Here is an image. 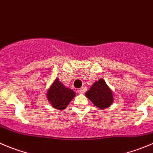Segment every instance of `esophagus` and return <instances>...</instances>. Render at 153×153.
Instances as JSON below:
<instances>
[{
  "instance_id": "34e87169",
  "label": "esophagus",
  "mask_w": 153,
  "mask_h": 153,
  "mask_svg": "<svg viewBox=\"0 0 153 153\" xmlns=\"http://www.w3.org/2000/svg\"><path fill=\"white\" fill-rule=\"evenodd\" d=\"M85 91H86V88H85V87H84V88H80V89L78 90V94H85Z\"/></svg>"
}]
</instances>
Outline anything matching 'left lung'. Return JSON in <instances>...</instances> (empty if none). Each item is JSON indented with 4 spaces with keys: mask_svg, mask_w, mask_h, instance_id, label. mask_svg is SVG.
Instances as JSON below:
<instances>
[{
    "mask_svg": "<svg viewBox=\"0 0 153 153\" xmlns=\"http://www.w3.org/2000/svg\"><path fill=\"white\" fill-rule=\"evenodd\" d=\"M85 96L101 109L109 108L114 100L113 92L102 78H99L93 84L91 88L85 93Z\"/></svg>",
    "mask_w": 153,
    "mask_h": 153,
    "instance_id": "8db88e82",
    "label": "left lung"
}]
</instances>
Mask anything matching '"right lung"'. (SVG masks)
Instances as JSON below:
<instances>
[{
  "mask_svg": "<svg viewBox=\"0 0 153 153\" xmlns=\"http://www.w3.org/2000/svg\"><path fill=\"white\" fill-rule=\"evenodd\" d=\"M46 97L53 108L63 110L75 97V93L72 89L66 88L59 81V78H56L48 88Z\"/></svg>",
  "mask_w": 153,
  "mask_h": 153,
  "instance_id": "right-lung-1",
  "label": "right lung"
}]
</instances>
